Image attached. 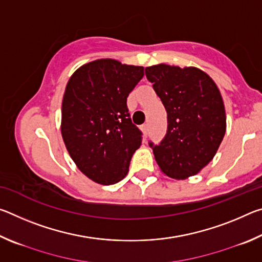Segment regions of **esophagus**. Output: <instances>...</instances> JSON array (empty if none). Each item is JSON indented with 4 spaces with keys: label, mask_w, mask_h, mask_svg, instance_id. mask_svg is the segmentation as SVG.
Segmentation results:
<instances>
[{
    "label": "esophagus",
    "mask_w": 262,
    "mask_h": 262,
    "mask_svg": "<svg viewBox=\"0 0 262 262\" xmlns=\"http://www.w3.org/2000/svg\"><path fill=\"white\" fill-rule=\"evenodd\" d=\"M141 130H142V133H143V135H144V136H147V135H148L149 126L147 125V123H145V125H142V126H141Z\"/></svg>",
    "instance_id": "esophagus-1"
}]
</instances>
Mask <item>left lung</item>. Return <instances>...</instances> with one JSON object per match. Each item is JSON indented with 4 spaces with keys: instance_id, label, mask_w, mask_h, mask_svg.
<instances>
[{
    "instance_id": "1",
    "label": "left lung",
    "mask_w": 262,
    "mask_h": 262,
    "mask_svg": "<svg viewBox=\"0 0 262 262\" xmlns=\"http://www.w3.org/2000/svg\"><path fill=\"white\" fill-rule=\"evenodd\" d=\"M145 76L167 112V133L150 147L159 168L172 179L199 173L220 148L227 129L222 95L212 78L196 67L159 63L145 68Z\"/></svg>"
}]
</instances>
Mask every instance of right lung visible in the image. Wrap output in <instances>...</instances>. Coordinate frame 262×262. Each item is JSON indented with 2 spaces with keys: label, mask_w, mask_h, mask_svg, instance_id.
<instances>
[{
  "label": "right lung",
  "mask_w": 262,
  "mask_h": 262,
  "mask_svg": "<svg viewBox=\"0 0 262 262\" xmlns=\"http://www.w3.org/2000/svg\"><path fill=\"white\" fill-rule=\"evenodd\" d=\"M140 66L99 59L70 76L61 110V134L76 166L100 185L122 180L142 133L129 118L127 97L144 75Z\"/></svg>",
  "instance_id": "1"
}]
</instances>
